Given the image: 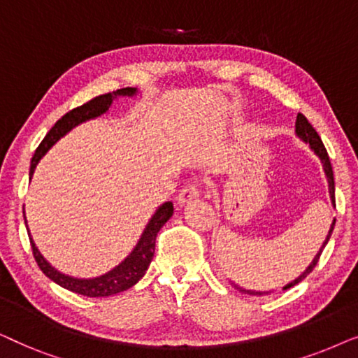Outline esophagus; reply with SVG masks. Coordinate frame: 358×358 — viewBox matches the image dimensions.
I'll list each match as a JSON object with an SVG mask.
<instances>
[{
    "label": "esophagus",
    "instance_id": "34e87169",
    "mask_svg": "<svg viewBox=\"0 0 358 358\" xmlns=\"http://www.w3.org/2000/svg\"><path fill=\"white\" fill-rule=\"evenodd\" d=\"M199 197V187L197 185H187V187H184L180 190L179 197H178V203L179 205H184L185 202H190V200Z\"/></svg>",
    "mask_w": 358,
    "mask_h": 358
}]
</instances>
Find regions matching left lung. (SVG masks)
<instances>
[{
	"instance_id": "1",
	"label": "left lung",
	"mask_w": 358,
	"mask_h": 358,
	"mask_svg": "<svg viewBox=\"0 0 358 358\" xmlns=\"http://www.w3.org/2000/svg\"><path fill=\"white\" fill-rule=\"evenodd\" d=\"M295 131H296L298 138L303 140V141H305V143L310 145V148H311L313 151H315V153L317 155V158L321 159L322 169H324V174H326V178H327V185H329L331 203H332V207H336V197H334V174H332V166H331L329 156H327V151H326V148H324V145H322L320 135H317V131H316L315 129H313V125L310 124V122H308V119H306V117L303 115V114H298V115H296ZM334 224H336V220H332L331 228H329V233H327L324 243H322V246L320 248V251H317V254L315 256V259H313V261H311L310 266H308V267L305 268V271H303V272L300 273V277H296L295 280H292L290 283H287V285L283 287V290H288V288H292L293 285H296V283H300V282L303 280V278H305L306 275H310V273L313 272V268L316 267L317 261H320V256H321L322 249L326 248L327 241H329V238H331V234H332V229H334ZM233 287L236 288V290H239V292L248 293V295H267V293H271V292L244 290V288H239L238 285H234V283H233Z\"/></svg>"
}]
</instances>
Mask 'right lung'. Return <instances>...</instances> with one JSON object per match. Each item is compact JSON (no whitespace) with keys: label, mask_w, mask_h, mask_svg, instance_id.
<instances>
[{"label":"right lung","mask_w":358,"mask_h":358,"mask_svg":"<svg viewBox=\"0 0 358 358\" xmlns=\"http://www.w3.org/2000/svg\"><path fill=\"white\" fill-rule=\"evenodd\" d=\"M135 94H136V87H122V90L109 92V94L97 96L90 102H86V104L76 107V109H73L68 112V114L63 115L62 119L52 127L50 131L45 135V138L42 140V143L38 145L36 153H34V158L31 161V171H29L31 179H32L34 171L37 168L38 161L43 158V155H45L47 151L62 138V136H65L68 131H71L75 127L83 124V122L96 119V117H101L102 114H106V112L109 110V107L112 106V102H114V99H117V97L120 96L131 97ZM173 213H174L173 202H164L163 205H159V207L156 208V212L153 213V217L150 218L148 224L145 227L138 243H136V246L134 248V251H131L129 256L119 264V266L112 268V271L92 278H78V277H71V275H66V273L58 272L55 267L50 266V264L45 261V257L42 256L41 251H38L36 246V243H34L32 236H29V239H31L32 252H34V257H36L37 266L41 267V271L45 273L50 280L58 283V285L63 288H66V290L78 293V295H85L91 298L110 296V295H117V293L120 292L129 290L130 287H134L135 283L145 275L155 256L156 234H158L159 229L164 227V223L173 217ZM24 220H26V215H24ZM27 233H29V228H27Z\"/></svg>","instance_id":"add662e5"}]
</instances>
